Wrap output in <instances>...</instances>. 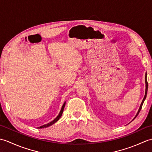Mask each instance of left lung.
I'll use <instances>...</instances> for the list:
<instances>
[{
	"label": "left lung",
	"mask_w": 152,
	"mask_h": 152,
	"mask_svg": "<svg viewBox=\"0 0 152 152\" xmlns=\"http://www.w3.org/2000/svg\"><path fill=\"white\" fill-rule=\"evenodd\" d=\"M145 83H146V91H145L144 97V99H143V100H142V103H141V104H140V106L139 109H138V112H137V114L136 115H135V117H134V119L136 118V117L138 115V114H139V112H140V111L141 110V109H142V107L143 103H144V101H145V99H146V98L147 92H148V82H147V74H146V76H145Z\"/></svg>",
	"instance_id": "left-lung-1"
}]
</instances>
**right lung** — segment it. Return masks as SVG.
<instances>
[{"mask_svg":"<svg viewBox=\"0 0 152 152\" xmlns=\"http://www.w3.org/2000/svg\"><path fill=\"white\" fill-rule=\"evenodd\" d=\"M65 103H66V102H64V104H63V106H62V108H61V111H60V112H59V115H57V117L56 119H54L52 121L48 123V124H46V125H42V126H40V127H38V129H42V128H46V127H50V126H51V125L54 124L55 123L57 122L58 120H59V118L61 117V115H62V114H63V110H64V106H65Z\"/></svg>","mask_w":152,"mask_h":152,"instance_id":"obj_1","label":"right lung"}]
</instances>
